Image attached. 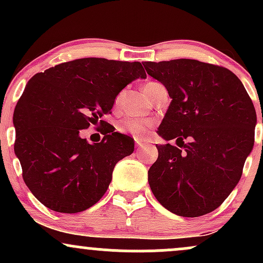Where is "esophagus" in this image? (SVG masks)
<instances>
[{"mask_svg":"<svg viewBox=\"0 0 263 263\" xmlns=\"http://www.w3.org/2000/svg\"><path fill=\"white\" fill-rule=\"evenodd\" d=\"M136 147H137V148H143L144 143H142L140 141H136Z\"/></svg>","mask_w":263,"mask_h":263,"instance_id":"obj_1","label":"esophagus"}]
</instances>
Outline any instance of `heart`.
Segmentation results:
<instances>
[{
    "label": "heart",
    "instance_id": "1",
    "mask_svg": "<svg viewBox=\"0 0 263 263\" xmlns=\"http://www.w3.org/2000/svg\"><path fill=\"white\" fill-rule=\"evenodd\" d=\"M158 85H161V84L156 83V81H148V83L144 84L142 89H143V92H147L149 91L151 89H153V87ZM121 93H119V96L116 98V104H119L120 99H121ZM152 126L153 122L151 121V120L141 119V117L127 116L117 123V129H119L120 132H122V134H127L135 138H143L148 135Z\"/></svg>",
    "mask_w": 263,
    "mask_h": 263
}]
</instances>
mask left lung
I'll return each instance as SVG.
<instances>
[{
	"mask_svg": "<svg viewBox=\"0 0 263 263\" xmlns=\"http://www.w3.org/2000/svg\"><path fill=\"white\" fill-rule=\"evenodd\" d=\"M147 74L172 99L157 134L148 171L157 200L171 213L197 218L224 203L240 180L253 148L256 110L242 83L222 66L194 59L144 62Z\"/></svg>",
	"mask_w": 263,
	"mask_h": 263,
	"instance_id": "obj_1",
	"label": "left lung"
}]
</instances>
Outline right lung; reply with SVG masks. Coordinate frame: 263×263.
Masks as SVG:
<instances>
[{
	"label": "right lung",
	"instance_id": "right-lung-1",
	"mask_svg": "<svg viewBox=\"0 0 263 263\" xmlns=\"http://www.w3.org/2000/svg\"><path fill=\"white\" fill-rule=\"evenodd\" d=\"M146 77L140 62L83 58L27 83L13 112L14 153L26 185L48 209L80 213L106 193L116 163L134 152V138L105 127L101 142L89 143L80 129L96 125L123 87Z\"/></svg>",
	"mask_w": 263,
	"mask_h": 263
}]
</instances>
